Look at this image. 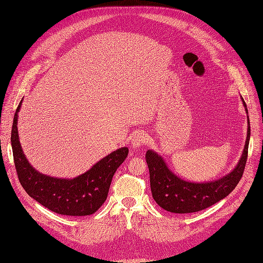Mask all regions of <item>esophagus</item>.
Segmentation results:
<instances>
[{"label":"esophagus","mask_w":263,"mask_h":263,"mask_svg":"<svg viewBox=\"0 0 263 263\" xmlns=\"http://www.w3.org/2000/svg\"><path fill=\"white\" fill-rule=\"evenodd\" d=\"M148 140H149V135L146 132L144 131L135 132V134L132 136V140H131L132 147L139 149L140 147H142V145L148 143Z\"/></svg>","instance_id":"34e87169"}]
</instances>
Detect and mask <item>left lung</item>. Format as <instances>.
<instances>
[{
    "instance_id": "obj_1",
    "label": "left lung",
    "mask_w": 263,
    "mask_h": 263,
    "mask_svg": "<svg viewBox=\"0 0 263 263\" xmlns=\"http://www.w3.org/2000/svg\"><path fill=\"white\" fill-rule=\"evenodd\" d=\"M245 110L246 104L242 98ZM248 118V117H247ZM242 157L234 170L228 175L210 182H189L177 177L161 156L154 150H147L146 162L150 175V189L156 202L164 210L173 213H193L209 208L210 205L229 195L241 180L247 160L248 143L251 137L250 119Z\"/></svg>"
}]
</instances>
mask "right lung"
I'll return each mask as SVG.
<instances>
[{
	"instance_id": "right-lung-1",
	"label": "right lung",
	"mask_w": 263,
	"mask_h": 263,
	"mask_svg": "<svg viewBox=\"0 0 263 263\" xmlns=\"http://www.w3.org/2000/svg\"><path fill=\"white\" fill-rule=\"evenodd\" d=\"M11 128L13 162L19 181L25 192L47 209L62 215L85 216L98 210L105 201L113 176L128 157L127 147L119 148L104 157L86 173L73 179L53 178L38 173L26 160L18 135V112Z\"/></svg>"
}]
</instances>
